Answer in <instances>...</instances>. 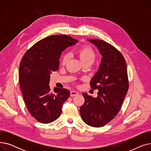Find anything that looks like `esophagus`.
Wrapping results in <instances>:
<instances>
[{
  "label": "esophagus",
  "mask_w": 151,
  "mask_h": 151,
  "mask_svg": "<svg viewBox=\"0 0 151 151\" xmlns=\"http://www.w3.org/2000/svg\"><path fill=\"white\" fill-rule=\"evenodd\" d=\"M77 95H78V92L77 91H71L70 92V96H71V97H74V96H77Z\"/></svg>",
  "instance_id": "34e87169"
}]
</instances>
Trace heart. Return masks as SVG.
<instances>
[{
  "instance_id": "b5f03b06",
  "label": "heart",
  "mask_w": 151,
  "mask_h": 151,
  "mask_svg": "<svg viewBox=\"0 0 151 151\" xmlns=\"http://www.w3.org/2000/svg\"><path fill=\"white\" fill-rule=\"evenodd\" d=\"M81 60L84 63L86 62H93L96 58V51L92 47L89 45H84L78 50L77 51ZM70 55L68 52L63 53L62 55L61 63L62 65H65L69 60Z\"/></svg>"
}]
</instances>
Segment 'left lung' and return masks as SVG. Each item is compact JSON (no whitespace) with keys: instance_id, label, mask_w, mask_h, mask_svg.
<instances>
[{"instance_id":"1","label":"left lung","mask_w":151,"mask_h":151,"mask_svg":"<svg viewBox=\"0 0 151 151\" xmlns=\"http://www.w3.org/2000/svg\"><path fill=\"white\" fill-rule=\"evenodd\" d=\"M88 40L102 55L97 72L90 83L91 88L99 92L96 98L83 93L85 101L80 114L86 124L101 127L113 120L121 108L129 87L127 68L122 54L113 45L99 39Z\"/></svg>"}]
</instances>
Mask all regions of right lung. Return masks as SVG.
Returning a JSON list of instances; mask_svg holds the SVG:
<instances>
[{
	"label": "right lung",
	"mask_w": 151,
	"mask_h": 151,
	"mask_svg": "<svg viewBox=\"0 0 151 151\" xmlns=\"http://www.w3.org/2000/svg\"><path fill=\"white\" fill-rule=\"evenodd\" d=\"M78 41L66 35H54L38 41L23 55L19 65V81L26 106L39 122L51 123L60 116L69 97L66 89L50 92V75L57 71L62 52Z\"/></svg>",
	"instance_id": "obj_1"
}]
</instances>
